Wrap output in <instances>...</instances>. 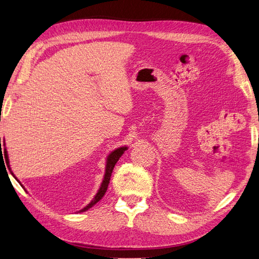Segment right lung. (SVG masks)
I'll return each instance as SVG.
<instances>
[{"label": "right lung", "mask_w": 259, "mask_h": 259, "mask_svg": "<svg viewBox=\"0 0 259 259\" xmlns=\"http://www.w3.org/2000/svg\"><path fill=\"white\" fill-rule=\"evenodd\" d=\"M0 143H1V138H0ZM4 146H5V143H4ZM126 149H127V147H120V148L115 149L114 151H112L110 154L108 155V158H107V164H106V173H105V177H104L103 183H101V186H100V188H99V190H98L97 194L95 195V198H94V199L92 200V202L90 203V204H89L88 206H85L84 208H82V209L80 210V213H81V211H85V210L90 209L92 206L95 205L98 201H100L101 198L104 197L106 191H107V189H108V185H109V183H110V177H111V174H112L113 167H114V165L116 164V162L119 161V159L121 158V155L124 153V151L126 150ZM4 153H5L6 162L9 163V156H7L6 149H4ZM9 167H10V165H9ZM10 169H11V168H10ZM11 173H12V171H11ZM12 175H13V173H12ZM13 176H14V175H13ZM14 177H15V176H14ZM15 178H16V177H15ZM17 182H19V180H17ZM19 184H20V183H19ZM20 185H21V184H20ZM21 186H22V185H21Z\"/></svg>", "instance_id": "right-lung-1"}]
</instances>
